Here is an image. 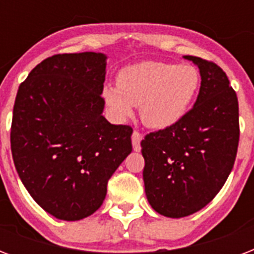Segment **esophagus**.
<instances>
[{
    "label": "esophagus",
    "mask_w": 254,
    "mask_h": 254,
    "mask_svg": "<svg viewBox=\"0 0 254 254\" xmlns=\"http://www.w3.org/2000/svg\"><path fill=\"white\" fill-rule=\"evenodd\" d=\"M141 141H142V134L138 131H133L131 134V143H133V150L139 151L141 150Z\"/></svg>",
    "instance_id": "esophagus-1"
}]
</instances>
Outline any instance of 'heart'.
<instances>
[{
    "label": "heart",
    "instance_id": "1",
    "mask_svg": "<svg viewBox=\"0 0 254 254\" xmlns=\"http://www.w3.org/2000/svg\"><path fill=\"white\" fill-rule=\"evenodd\" d=\"M199 88L200 73L193 65L141 62L124 67L117 85H105L103 97L116 119L131 117L135 105H141L143 124L165 130L187 116Z\"/></svg>",
    "mask_w": 254,
    "mask_h": 254
}]
</instances>
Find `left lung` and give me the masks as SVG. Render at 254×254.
I'll return each instance as SVG.
<instances>
[{
	"label": "left lung",
	"instance_id": "left-lung-1",
	"mask_svg": "<svg viewBox=\"0 0 254 254\" xmlns=\"http://www.w3.org/2000/svg\"><path fill=\"white\" fill-rule=\"evenodd\" d=\"M200 73L192 109L175 127L141 141L143 183L155 212L179 219L200 211L216 196L233 169L239 146V101L223 69L185 55Z\"/></svg>",
	"mask_w": 254,
	"mask_h": 254
}]
</instances>
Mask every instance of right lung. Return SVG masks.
<instances>
[{
  "label": "right lung",
  "mask_w": 254,
  "mask_h": 254,
  "mask_svg": "<svg viewBox=\"0 0 254 254\" xmlns=\"http://www.w3.org/2000/svg\"><path fill=\"white\" fill-rule=\"evenodd\" d=\"M107 59L91 51L54 55L18 88L10 133L15 170L59 220L96 212L108 179L131 153L133 129L103 116Z\"/></svg>",
  "instance_id": "right-lung-1"
}]
</instances>
